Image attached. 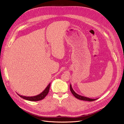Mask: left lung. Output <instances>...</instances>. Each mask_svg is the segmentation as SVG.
Listing matches in <instances>:
<instances>
[{"instance_id": "8db88e82", "label": "left lung", "mask_w": 124, "mask_h": 124, "mask_svg": "<svg viewBox=\"0 0 124 124\" xmlns=\"http://www.w3.org/2000/svg\"><path fill=\"white\" fill-rule=\"evenodd\" d=\"M70 91H71L72 93L73 94V95L76 98H77L78 99H80V100H82V101H95V100H96L98 98H95V99H94V98H89V97H86V96H82V95H79V94L76 93L74 90H73V89L72 88V85L71 84H70Z\"/></svg>"}]
</instances>
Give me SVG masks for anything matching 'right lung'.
<instances>
[{"instance_id": "right-lung-1", "label": "right lung", "mask_w": 124, "mask_h": 124, "mask_svg": "<svg viewBox=\"0 0 124 124\" xmlns=\"http://www.w3.org/2000/svg\"><path fill=\"white\" fill-rule=\"evenodd\" d=\"M50 83L47 85L45 89L41 92V93H40L39 94L36 96H23V95H19V94H17L18 95L22 98H23V99H24L25 100H27V101H39L42 100L43 99H44L45 98V97L47 95V94L49 92V88H50Z\"/></svg>"}]
</instances>
